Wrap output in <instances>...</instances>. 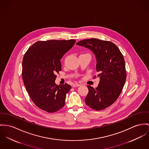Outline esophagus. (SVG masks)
Returning <instances> with one entry per match:
<instances>
[{
	"label": "esophagus",
	"instance_id": "34e87169",
	"mask_svg": "<svg viewBox=\"0 0 149 149\" xmlns=\"http://www.w3.org/2000/svg\"><path fill=\"white\" fill-rule=\"evenodd\" d=\"M80 84H78V83H74L72 84V87H78V86H80Z\"/></svg>",
	"mask_w": 149,
	"mask_h": 149
}]
</instances>
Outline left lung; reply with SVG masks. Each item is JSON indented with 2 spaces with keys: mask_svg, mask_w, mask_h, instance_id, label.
Masks as SVG:
<instances>
[{
  "mask_svg": "<svg viewBox=\"0 0 149 149\" xmlns=\"http://www.w3.org/2000/svg\"><path fill=\"white\" fill-rule=\"evenodd\" d=\"M77 45L89 49L96 59V71L99 72L98 86H88L86 104L100 111L110 106L117 99L126 78L125 60L118 47L112 42L97 38L83 40Z\"/></svg>",
  "mask_w": 149,
  "mask_h": 149,
  "instance_id": "obj_1",
  "label": "left lung"
}]
</instances>
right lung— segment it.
Wrapping results in <instances>:
<instances>
[{"label": "right lung", "mask_w": 149, "mask_h": 149, "mask_svg": "<svg viewBox=\"0 0 149 149\" xmlns=\"http://www.w3.org/2000/svg\"><path fill=\"white\" fill-rule=\"evenodd\" d=\"M75 42L37 41L24 54L22 76L26 90L36 105L47 112H57L65 105L66 93L71 87L67 83L56 84V74L62 70L61 59Z\"/></svg>", "instance_id": "add662e5"}]
</instances>
